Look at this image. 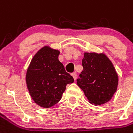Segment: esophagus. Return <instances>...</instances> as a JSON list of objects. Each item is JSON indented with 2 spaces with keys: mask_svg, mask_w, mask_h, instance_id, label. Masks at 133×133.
I'll return each mask as SVG.
<instances>
[{
  "mask_svg": "<svg viewBox=\"0 0 133 133\" xmlns=\"http://www.w3.org/2000/svg\"><path fill=\"white\" fill-rule=\"evenodd\" d=\"M71 76H73V78H74V80L76 81V79H77V74H76V72H74V73H72Z\"/></svg>",
  "mask_w": 133,
  "mask_h": 133,
  "instance_id": "1",
  "label": "esophagus"
}]
</instances>
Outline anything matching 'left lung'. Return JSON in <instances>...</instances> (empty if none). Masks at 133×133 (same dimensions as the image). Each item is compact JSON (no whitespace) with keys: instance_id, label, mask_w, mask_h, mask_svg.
Here are the masks:
<instances>
[{"instance_id":"8db88e82","label":"left lung","mask_w":133,"mask_h":133,"mask_svg":"<svg viewBox=\"0 0 133 133\" xmlns=\"http://www.w3.org/2000/svg\"><path fill=\"white\" fill-rule=\"evenodd\" d=\"M83 66L77 85L89 103L98 105L110 101L119 84V76L110 58L103 52H85Z\"/></svg>"}]
</instances>
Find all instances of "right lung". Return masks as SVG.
<instances>
[{"mask_svg": "<svg viewBox=\"0 0 133 133\" xmlns=\"http://www.w3.org/2000/svg\"><path fill=\"white\" fill-rule=\"evenodd\" d=\"M59 50L44 46L34 55L27 69L25 83L34 102L44 108L60 101L67 84L74 80L59 61Z\"/></svg>", "mask_w": 133, "mask_h": 133, "instance_id": "right-lung-1", "label": "right lung"}]
</instances>
